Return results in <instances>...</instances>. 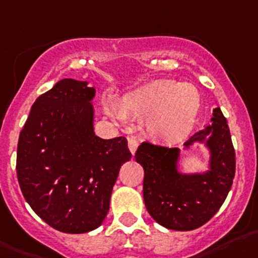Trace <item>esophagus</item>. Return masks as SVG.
Here are the masks:
<instances>
[{"label":"esophagus","instance_id":"obj_1","mask_svg":"<svg viewBox=\"0 0 258 258\" xmlns=\"http://www.w3.org/2000/svg\"><path fill=\"white\" fill-rule=\"evenodd\" d=\"M127 146H129V150H131L132 155H134L139 146V141L136 137H131V138H127Z\"/></svg>","mask_w":258,"mask_h":258}]
</instances>
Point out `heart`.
Masks as SVG:
<instances>
[{"instance_id": "obj_1", "label": "heart", "mask_w": 258, "mask_h": 258, "mask_svg": "<svg viewBox=\"0 0 258 258\" xmlns=\"http://www.w3.org/2000/svg\"><path fill=\"white\" fill-rule=\"evenodd\" d=\"M200 107L201 96L195 86L170 80L139 87L122 97V111L147 117L148 133L165 142L176 141L188 133ZM110 112L119 119L124 116L115 106H111Z\"/></svg>"}]
</instances>
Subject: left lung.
<instances>
[{
	"mask_svg": "<svg viewBox=\"0 0 258 258\" xmlns=\"http://www.w3.org/2000/svg\"><path fill=\"white\" fill-rule=\"evenodd\" d=\"M202 143L209 150L207 170L181 172L180 148H169L143 142L136 161L145 170L143 198L148 214L166 229L195 230L219 211L235 175V151L228 121L220 107L211 122L184 143V151Z\"/></svg>",
	"mask_w": 258,
	"mask_h": 258,
	"instance_id": "obj_1",
	"label": "left lung"
}]
</instances>
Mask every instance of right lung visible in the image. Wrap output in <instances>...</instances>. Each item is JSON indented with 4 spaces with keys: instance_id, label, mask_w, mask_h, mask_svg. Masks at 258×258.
<instances>
[{
    "instance_id": "1",
    "label": "right lung",
    "mask_w": 258,
    "mask_h": 258,
    "mask_svg": "<svg viewBox=\"0 0 258 258\" xmlns=\"http://www.w3.org/2000/svg\"><path fill=\"white\" fill-rule=\"evenodd\" d=\"M94 96L88 82L60 80L35 100L19 137L23 196L62 233H88L103 223L120 167L132 158L125 137L94 133Z\"/></svg>"
}]
</instances>
